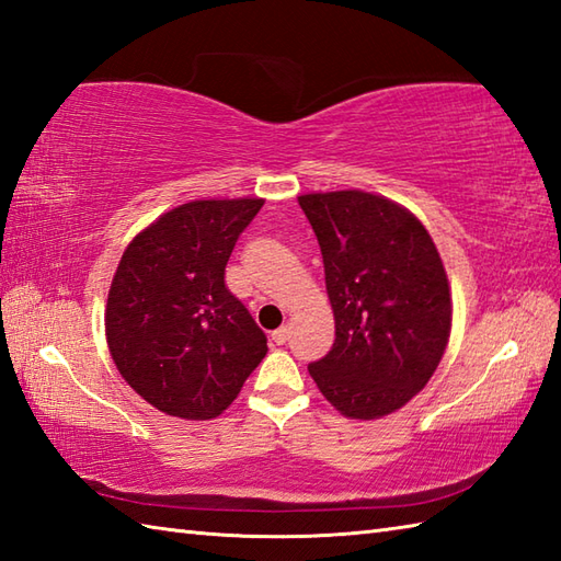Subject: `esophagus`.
<instances>
[{"label":"esophagus","mask_w":561,"mask_h":561,"mask_svg":"<svg viewBox=\"0 0 561 561\" xmlns=\"http://www.w3.org/2000/svg\"><path fill=\"white\" fill-rule=\"evenodd\" d=\"M287 340H289V328L287 325H282V328H277V330L272 332V342L274 344H284Z\"/></svg>","instance_id":"1"}]
</instances>
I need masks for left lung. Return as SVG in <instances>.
Here are the masks:
<instances>
[{"instance_id": "8db88e82", "label": "left lung", "mask_w": 561, "mask_h": 561, "mask_svg": "<svg viewBox=\"0 0 561 561\" xmlns=\"http://www.w3.org/2000/svg\"><path fill=\"white\" fill-rule=\"evenodd\" d=\"M335 313L332 350L308 364L320 392L352 420L400 410L432 378L450 335L438 250L408 209L362 190L301 195Z\"/></svg>"}]
</instances>
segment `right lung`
Wrapping results in <instances>:
<instances>
[{
	"label": "right lung",
	"mask_w": 561,
	"mask_h": 561,
	"mask_svg": "<svg viewBox=\"0 0 561 561\" xmlns=\"http://www.w3.org/2000/svg\"><path fill=\"white\" fill-rule=\"evenodd\" d=\"M262 199H195L127 245L111 284L105 335L117 371L153 408L211 420L267 354V337L226 287L238 236Z\"/></svg>",
	"instance_id": "right-lung-1"
}]
</instances>
